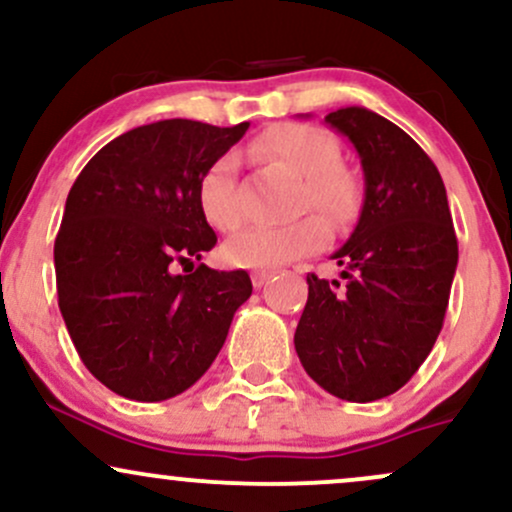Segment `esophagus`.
<instances>
[{
    "instance_id": "obj_1",
    "label": "esophagus",
    "mask_w": 512,
    "mask_h": 512,
    "mask_svg": "<svg viewBox=\"0 0 512 512\" xmlns=\"http://www.w3.org/2000/svg\"><path fill=\"white\" fill-rule=\"evenodd\" d=\"M269 279H272V272H252V286H255V289L267 286Z\"/></svg>"
}]
</instances>
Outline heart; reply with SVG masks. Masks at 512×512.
<instances>
[{"label": "heart", "instance_id": "b5f03b06", "mask_svg": "<svg viewBox=\"0 0 512 512\" xmlns=\"http://www.w3.org/2000/svg\"><path fill=\"white\" fill-rule=\"evenodd\" d=\"M257 156L291 168L303 178L301 207H315L337 226L358 214L361 187L344 166H339V144L332 134L313 125L269 127L252 144ZM199 204L211 226L233 231L243 221L238 192V156L226 151L204 170L199 180ZM330 238L325 221L310 214L279 226H250L223 245V257L236 267L274 269L320 250Z\"/></svg>", "mask_w": 512, "mask_h": 512}]
</instances>
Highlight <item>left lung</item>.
Instances as JSON below:
<instances>
[{"label":"left lung","mask_w":512,"mask_h":512,"mask_svg":"<svg viewBox=\"0 0 512 512\" xmlns=\"http://www.w3.org/2000/svg\"><path fill=\"white\" fill-rule=\"evenodd\" d=\"M354 144L366 195L349 240L332 255L344 281L308 274L296 327L305 373L346 402L407 385L436 344L457 269V238L436 163L395 122L368 108L325 117Z\"/></svg>","instance_id":"1"}]
</instances>
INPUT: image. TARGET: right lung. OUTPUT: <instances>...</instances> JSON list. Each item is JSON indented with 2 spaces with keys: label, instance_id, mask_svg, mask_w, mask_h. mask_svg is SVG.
Wrapping results in <instances>:
<instances>
[{
  "label": "right lung",
  "instance_id": "1",
  "mask_svg": "<svg viewBox=\"0 0 512 512\" xmlns=\"http://www.w3.org/2000/svg\"><path fill=\"white\" fill-rule=\"evenodd\" d=\"M248 127L180 117L134 127L69 190L55 238L57 298L84 366L120 397L163 402L195 385L250 298L243 269L195 267L216 245L199 180Z\"/></svg>",
  "mask_w": 512,
  "mask_h": 512
}]
</instances>
